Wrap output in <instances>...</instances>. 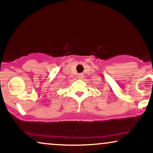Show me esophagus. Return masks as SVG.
I'll use <instances>...</instances> for the list:
<instances>
[{"label": "esophagus", "mask_w": 153, "mask_h": 153, "mask_svg": "<svg viewBox=\"0 0 153 153\" xmlns=\"http://www.w3.org/2000/svg\"><path fill=\"white\" fill-rule=\"evenodd\" d=\"M84 77V75L82 74V73H79V74H78V78L80 79V80H81V79L83 78Z\"/></svg>", "instance_id": "1"}]
</instances>
